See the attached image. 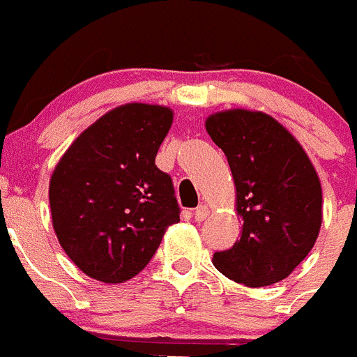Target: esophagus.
I'll return each instance as SVG.
<instances>
[{
  "label": "esophagus",
  "instance_id": "obj_1",
  "mask_svg": "<svg viewBox=\"0 0 357 357\" xmlns=\"http://www.w3.org/2000/svg\"><path fill=\"white\" fill-rule=\"evenodd\" d=\"M193 215H195V220H197V222L206 220V218H208V215H209V208L206 206V204H200L199 208L195 209Z\"/></svg>",
  "mask_w": 357,
  "mask_h": 357
}]
</instances>
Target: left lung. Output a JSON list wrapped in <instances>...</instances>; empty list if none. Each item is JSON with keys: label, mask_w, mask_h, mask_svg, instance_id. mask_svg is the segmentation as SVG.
<instances>
[{"label": "left lung", "mask_w": 357, "mask_h": 357, "mask_svg": "<svg viewBox=\"0 0 357 357\" xmlns=\"http://www.w3.org/2000/svg\"><path fill=\"white\" fill-rule=\"evenodd\" d=\"M206 130L227 157L243 222L240 240L215 252L213 264L248 287L287 278L314 248L324 216L321 184L305 149L261 112H218Z\"/></svg>", "instance_id": "1"}]
</instances>
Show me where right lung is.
Listing matches in <instances>:
<instances>
[{"label":"right lung","instance_id":"right-lung-1","mask_svg":"<svg viewBox=\"0 0 357 357\" xmlns=\"http://www.w3.org/2000/svg\"><path fill=\"white\" fill-rule=\"evenodd\" d=\"M172 123L166 106H119L86 128L52 173L54 231L70 260L90 278H133L167 227L181 220L172 176L155 166Z\"/></svg>","mask_w":357,"mask_h":357}]
</instances>
